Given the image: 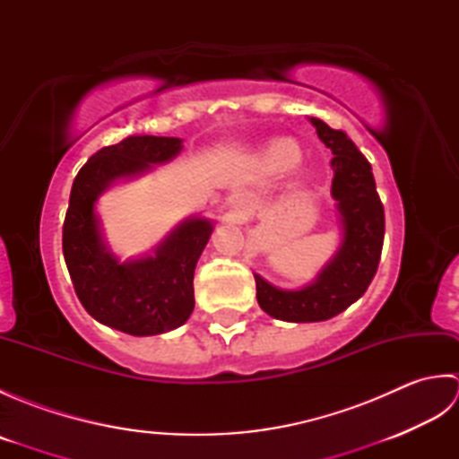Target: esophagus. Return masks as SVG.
I'll return each mask as SVG.
<instances>
[{
    "label": "esophagus",
    "mask_w": 459,
    "mask_h": 459,
    "mask_svg": "<svg viewBox=\"0 0 459 459\" xmlns=\"http://www.w3.org/2000/svg\"><path fill=\"white\" fill-rule=\"evenodd\" d=\"M248 203H250V199H248L247 193H235V195H230V199H229L230 212H235V214L245 212V211L248 209Z\"/></svg>",
    "instance_id": "obj_1"
}]
</instances>
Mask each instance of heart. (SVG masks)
<instances>
[{"label":"heart","instance_id":"obj_1","mask_svg":"<svg viewBox=\"0 0 459 459\" xmlns=\"http://www.w3.org/2000/svg\"><path fill=\"white\" fill-rule=\"evenodd\" d=\"M299 153L301 152L294 140H274L264 148L262 160L272 169H288L299 160Z\"/></svg>","mask_w":459,"mask_h":459}]
</instances>
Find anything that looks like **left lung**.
Wrapping results in <instances>:
<instances>
[{
  "instance_id": "obj_1",
  "label": "left lung",
  "mask_w": 459,
  "mask_h": 459,
  "mask_svg": "<svg viewBox=\"0 0 459 459\" xmlns=\"http://www.w3.org/2000/svg\"><path fill=\"white\" fill-rule=\"evenodd\" d=\"M309 122L333 153L331 197L335 199L341 240L335 255L304 288H278L255 272L260 307L270 317L291 324L325 321L355 304L377 274L385 238V211L370 163L347 134L331 130L319 118Z\"/></svg>"
}]
</instances>
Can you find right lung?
<instances>
[{
  "mask_svg": "<svg viewBox=\"0 0 459 459\" xmlns=\"http://www.w3.org/2000/svg\"><path fill=\"white\" fill-rule=\"evenodd\" d=\"M181 138L128 135L96 152L74 178L63 227V252L74 291L89 314L122 333L148 337L178 329L195 307L193 276L214 221L189 217L148 255L122 260L106 242L99 197L118 181L178 158Z\"/></svg>",
  "mask_w": 459,
  "mask_h": 459,
  "instance_id": "1",
  "label": "right lung"
}]
</instances>
